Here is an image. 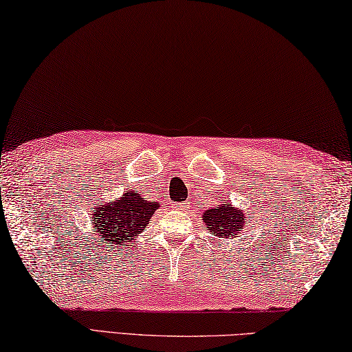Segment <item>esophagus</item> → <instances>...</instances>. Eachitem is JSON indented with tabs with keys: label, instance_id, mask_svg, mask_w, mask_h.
Here are the masks:
<instances>
[{
	"label": "esophagus",
	"instance_id": "34e87169",
	"mask_svg": "<svg viewBox=\"0 0 352 352\" xmlns=\"http://www.w3.org/2000/svg\"><path fill=\"white\" fill-rule=\"evenodd\" d=\"M186 206H188V204H186V203H183V204H182V208H186ZM178 208H180V206H178Z\"/></svg>",
	"mask_w": 352,
	"mask_h": 352
}]
</instances>
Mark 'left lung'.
Masks as SVG:
<instances>
[{"instance_id": "8db88e82", "label": "left lung", "mask_w": 352, "mask_h": 352, "mask_svg": "<svg viewBox=\"0 0 352 352\" xmlns=\"http://www.w3.org/2000/svg\"><path fill=\"white\" fill-rule=\"evenodd\" d=\"M249 219H251L249 212L245 214L243 209L234 208L226 200H223L217 208L206 209L201 217L204 226H208L209 234L223 240H234L245 229Z\"/></svg>"}]
</instances>
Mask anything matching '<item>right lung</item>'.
Masks as SVG:
<instances>
[{
  "mask_svg": "<svg viewBox=\"0 0 352 352\" xmlns=\"http://www.w3.org/2000/svg\"><path fill=\"white\" fill-rule=\"evenodd\" d=\"M160 208L158 201L144 200L138 190L127 189L118 200L100 203L92 214V231L101 240V248L131 246V241L142 234Z\"/></svg>",
  "mask_w": 352,
  "mask_h": 352,
  "instance_id": "1",
  "label": "right lung"
}]
</instances>
